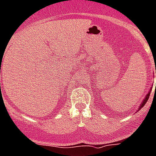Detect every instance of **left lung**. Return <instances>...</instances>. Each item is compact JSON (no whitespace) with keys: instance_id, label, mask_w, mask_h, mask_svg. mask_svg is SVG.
<instances>
[{"instance_id":"obj_1","label":"left lung","mask_w":156,"mask_h":156,"mask_svg":"<svg viewBox=\"0 0 156 156\" xmlns=\"http://www.w3.org/2000/svg\"><path fill=\"white\" fill-rule=\"evenodd\" d=\"M155 73H156V69H155ZM151 89H152V87H151L150 90H149L148 93L147 94V96H145V98L144 99V100H143V102L141 103V104H140V107H139V110H140V109L142 108L143 107H144V105H145V104H146V103H147V101L148 100V98H149V96H150L151 92Z\"/></svg>"}]
</instances>
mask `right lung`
Here are the masks:
<instances>
[{"label":"right lung","mask_w":156,"mask_h":156,"mask_svg":"<svg viewBox=\"0 0 156 156\" xmlns=\"http://www.w3.org/2000/svg\"><path fill=\"white\" fill-rule=\"evenodd\" d=\"M0 73H1V72H0Z\"/></svg>","instance_id":"right-lung-1"}]
</instances>
